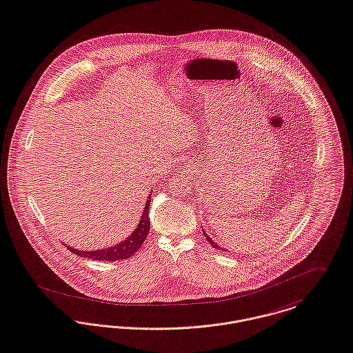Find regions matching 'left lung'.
<instances>
[{"mask_svg": "<svg viewBox=\"0 0 353 353\" xmlns=\"http://www.w3.org/2000/svg\"><path fill=\"white\" fill-rule=\"evenodd\" d=\"M203 234H205V237H206V240H208V241H209V243H210V245H212V247H213V248H216V250H221V251H223V250H224V248H221V247H220V245H219V244H216V243H214V241H213V240H212V239H210V237H209V236H208V233H205V230H203Z\"/></svg>", "mask_w": 353, "mask_h": 353, "instance_id": "8db88e82", "label": "left lung"}]
</instances>
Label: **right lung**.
Returning a JSON list of instances; mask_svg holds the SVG:
<instances>
[{
	"instance_id": "obj_1",
	"label": "right lung",
	"mask_w": 353,
	"mask_h": 353,
	"mask_svg": "<svg viewBox=\"0 0 353 353\" xmlns=\"http://www.w3.org/2000/svg\"><path fill=\"white\" fill-rule=\"evenodd\" d=\"M148 210H150V198L147 199L144 212L141 214V220L136 229L130 233L128 239L125 241H121L120 244L106 248V250H99V251H78L74 248L67 247L72 254L78 256L88 257L93 260H102V261H116V260H125L132 256L134 252L139 251V248L143 245L145 241L148 232H150V219H148Z\"/></svg>"
}]
</instances>
